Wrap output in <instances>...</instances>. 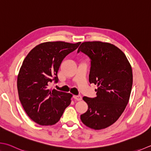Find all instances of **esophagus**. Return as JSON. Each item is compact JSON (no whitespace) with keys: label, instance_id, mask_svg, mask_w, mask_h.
Returning <instances> with one entry per match:
<instances>
[{"label":"esophagus","instance_id":"34e87169","mask_svg":"<svg viewBox=\"0 0 151 151\" xmlns=\"http://www.w3.org/2000/svg\"><path fill=\"white\" fill-rule=\"evenodd\" d=\"M73 98L77 100V101H81V100H82L81 96H73Z\"/></svg>","mask_w":151,"mask_h":151}]
</instances>
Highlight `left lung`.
Listing matches in <instances>:
<instances>
[{
    "instance_id": "left-lung-1",
    "label": "left lung",
    "mask_w": 151,
    "mask_h": 151,
    "mask_svg": "<svg viewBox=\"0 0 151 151\" xmlns=\"http://www.w3.org/2000/svg\"><path fill=\"white\" fill-rule=\"evenodd\" d=\"M80 52L90 59V83L98 86L96 97H83L88 109L81 119L91 129H104L119 119L128 104L133 83L132 67L122 51L110 43L85 42L78 48Z\"/></svg>"
}]
</instances>
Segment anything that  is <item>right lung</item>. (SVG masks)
Wrapping results in <instances>:
<instances>
[{
	"label": "right lung",
	"mask_w": 151,
	"mask_h": 151,
	"mask_svg": "<svg viewBox=\"0 0 151 151\" xmlns=\"http://www.w3.org/2000/svg\"><path fill=\"white\" fill-rule=\"evenodd\" d=\"M80 44L44 42L32 49L23 60L17 76V91L25 113L35 122L54 125L70 105L71 94L51 89L48 85L58 82L57 74L62 61Z\"/></svg>",
	"instance_id": "right-lung-1"
}]
</instances>
